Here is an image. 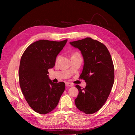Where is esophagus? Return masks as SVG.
I'll return each instance as SVG.
<instances>
[{
    "instance_id": "1",
    "label": "esophagus",
    "mask_w": 135,
    "mask_h": 135,
    "mask_svg": "<svg viewBox=\"0 0 135 135\" xmlns=\"http://www.w3.org/2000/svg\"><path fill=\"white\" fill-rule=\"evenodd\" d=\"M66 85L67 86H74V84L71 83H69V82H67L66 83Z\"/></svg>"
}]
</instances>
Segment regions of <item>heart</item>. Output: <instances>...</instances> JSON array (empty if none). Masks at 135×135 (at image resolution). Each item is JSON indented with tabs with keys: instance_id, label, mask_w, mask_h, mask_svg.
<instances>
[{
	"instance_id": "obj_1",
	"label": "heart",
	"mask_w": 135,
	"mask_h": 135,
	"mask_svg": "<svg viewBox=\"0 0 135 135\" xmlns=\"http://www.w3.org/2000/svg\"><path fill=\"white\" fill-rule=\"evenodd\" d=\"M81 56V54L80 53L78 52H74L73 54H72V57L73 56ZM58 57H57V59H58Z\"/></svg>"
}]
</instances>
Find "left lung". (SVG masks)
<instances>
[{
	"mask_svg": "<svg viewBox=\"0 0 135 135\" xmlns=\"http://www.w3.org/2000/svg\"><path fill=\"white\" fill-rule=\"evenodd\" d=\"M70 44L78 48L83 56L84 64L79 78L86 83L84 88L76 85L79 93L75 103L82 112L93 114L104 105L113 87L114 67L112 59L104 44L90 37Z\"/></svg>",
	"mask_w": 135,
	"mask_h": 135,
	"instance_id": "left-lung-1",
	"label": "left lung"
}]
</instances>
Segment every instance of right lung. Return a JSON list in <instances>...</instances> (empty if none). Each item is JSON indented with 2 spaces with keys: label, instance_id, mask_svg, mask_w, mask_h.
<instances>
[{
  "label": "right lung",
  "instance_id": "right-lung-1",
  "mask_svg": "<svg viewBox=\"0 0 135 135\" xmlns=\"http://www.w3.org/2000/svg\"><path fill=\"white\" fill-rule=\"evenodd\" d=\"M67 42V40L38 41L30 44L21 56L18 70L20 86L28 105L39 114L53 110L65 90L64 82L53 83L47 74Z\"/></svg>",
  "mask_w": 135,
  "mask_h": 135
}]
</instances>
